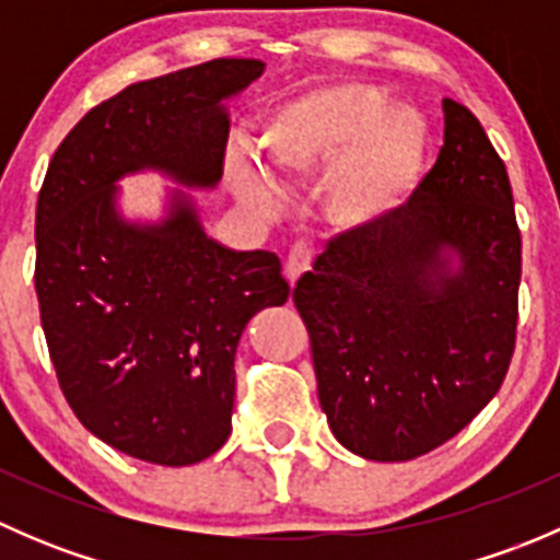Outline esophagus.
I'll use <instances>...</instances> for the list:
<instances>
[{
    "label": "esophagus",
    "instance_id": "esophagus-1",
    "mask_svg": "<svg viewBox=\"0 0 560 560\" xmlns=\"http://www.w3.org/2000/svg\"><path fill=\"white\" fill-rule=\"evenodd\" d=\"M312 259H314V248L308 244H303V241H298V244L290 248V254H287V265H284L287 281H290V284H295V281L301 279L308 268H312Z\"/></svg>",
    "mask_w": 560,
    "mask_h": 560
}]
</instances>
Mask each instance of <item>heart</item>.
Returning <instances> with one entry per match:
<instances>
[{
  "instance_id": "1",
  "label": "heart",
  "mask_w": 560,
  "mask_h": 560,
  "mask_svg": "<svg viewBox=\"0 0 560 560\" xmlns=\"http://www.w3.org/2000/svg\"><path fill=\"white\" fill-rule=\"evenodd\" d=\"M270 173L316 175L332 165L325 211L343 230H365L398 211L417 186L425 127L411 107L387 103L360 83H325L298 94L270 116L262 132ZM230 180L248 208L273 213L276 197L257 162L230 156Z\"/></svg>"
}]
</instances>
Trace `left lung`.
I'll return each instance as SVG.
<instances>
[{
	"label": "left lung",
	"mask_w": 560,
	"mask_h": 560,
	"mask_svg": "<svg viewBox=\"0 0 560 560\" xmlns=\"http://www.w3.org/2000/svg\"><path fill=\"white\" fill-rule=\"evenodd\" d=\"M385 222L327 241L292 301L322 411L349 453L411 460L460 433L510 371L521 230L510 175L468 107Z\"/></svg>",
	"instance_id": "8db88e82"
}]
</instances>
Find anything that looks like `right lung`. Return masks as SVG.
<instances>
[{"label":"right lung","instance_id":"1","mask_svg":"<svg viewBox=\"0 0 560 560\" xmlns=\"http://www.w3.org/2000/svg\"><path fill=\"white\" fill-rule=\"evenodd\" d=\"M259 59H213L140 81L70 129L37 197L35 290L61 393L86 431L160 466L206 460L233 431L235 349L290 284L273 252H233L173 189L156 224L118 213L124 175L160 171L213 189L230 121L222 100Z\"/></svg>","mask_w":560,"mask_h":560}]
</instances>
